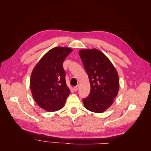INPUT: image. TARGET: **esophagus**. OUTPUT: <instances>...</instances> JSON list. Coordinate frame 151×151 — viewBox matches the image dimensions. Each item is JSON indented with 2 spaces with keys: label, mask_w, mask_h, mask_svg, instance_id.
Returning <instances> with one entry per match:
<instances>
[{
  "label": "esophagus",
  "mask_w": 151,
  "mask_h": 151,
  "mask_svg": "<svg viewBox=\"0 0 151 151\" xmlns=\"http://www.w3.org/2000/svg\"><path fill=\"white\" fill-rule=\"evenodd\" d=\"M78 88H79V85H77V86H76L74 87V90L75 91H77V89H78Z\"/></svg>",
  "instance_id": "obj_1"
}]
</instances>
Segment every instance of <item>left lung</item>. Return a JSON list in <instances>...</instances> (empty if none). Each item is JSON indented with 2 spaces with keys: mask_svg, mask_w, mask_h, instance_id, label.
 Returning a JSON list of instances; mask_svg holds the SVG:
<instances>
[{
  "mask_svg": "<svg viewBox=\"0 0 151 151\" xmlns=\"http://www.w3.org/2000/svg\"><path fill=\"white\" fill-rule=\"evenodd\" d=\"M79 55L88 75L91 91L83 99L88 110L102 113L111 106L119 89V78L110 60L97 49L80 50Z\"/></svg>",
  "mask_w": 151,
  "mask_h": 151,
  "instance_id": "1",
  "label": "left lung"
}]
</instances>
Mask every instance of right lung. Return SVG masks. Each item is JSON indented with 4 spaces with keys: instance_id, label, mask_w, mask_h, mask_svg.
<instances>
[{
    "instance_id": "add662e5",
    "label": "right lung",
    "mask_w": 151,
    "mask_h": 151,
    "mask_svg": "<svg viewBox=\"0 0 151 151\" xmlns=\"http://www.w3.org/2000/svg\"><path fill=\"white\" fill-rule=\"evenodd\" d=\"M72 52L66 47L51 49L41 58L31 73L30 88L35 102L48 111L62 109L70 94L63 62Z\"/></svg>"
}]
</instances>
